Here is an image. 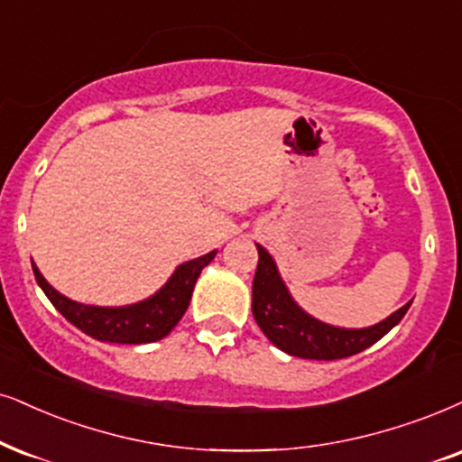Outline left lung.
Wrapping results in <instances>:
<instances>
[{
	"label": "left lung",
	"mask_w": 462,
	"mask_h": 462,
	"mask_svg": "<svg viewBox=\"0 0 462 462\" xmlns=\"http://www.w3.org/2000/svg\"><path fill=\"white\" fill-rule=\"evenodd\" d=\"M255 247H258L260 258L258 268H255L254 290H251L254 291L251 311L268 341L290 356L309 360L347 358L388 335L411 305L410 300L383 322L369 326V328H338V326L324 324L296 305L277 271L273 255L262 245H255Z\"/></svg>",
	"instance_id": "1"
}]
</instances>
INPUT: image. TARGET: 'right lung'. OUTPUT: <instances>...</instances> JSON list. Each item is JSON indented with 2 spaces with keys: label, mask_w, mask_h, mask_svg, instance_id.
<instances>
[{
  "label": "right lung",
  "mask_w": 462,
  "mask_h": 462,
  "mask_svg": "<svg viewBox=\"0 0 462 462\" xmlns=\"http://www.w3.org/2000/svg\"><path fill=\"white\" fill-rule=\"evenodd\" d=\"M217 251L200 255V258L185 262L177 266L172 277L163 283L160 291H155L149 299L134 302L125 307H96L83 305V302L69 300L42 277L38 266L32 262L36 282L52 307L60 311L69 324L80 328L97 341L124 343V346H138V343L160 341L179 324L183 313L188 311L191 291L200 277L202 268L211 264Z\"/></svg>",
  "instance_id": "1"
}]
</instances>
